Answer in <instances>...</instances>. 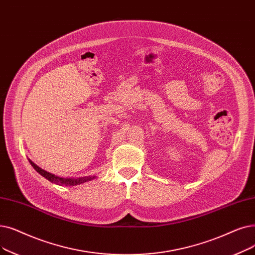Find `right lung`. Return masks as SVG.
I'll return each mask as SVG.
<instances>
[{
    "label": "right lung",
    "mask_w": 255,
    "mask_h": 255,
    "mask_svg": "<svg viewBox=\"0 0 255 255\" xmlns=\"http://www.w3.org/2000/svg\"><path fill=\"white\" fill-rule=\"evenodd\" d=\"M29 161H30L32 167L35 169V171H37V173H39L42 177H45V178L48 179L49 181L54 182V183H57V184L70 185V186L72 185V186H74V185H78V184L84 183L86 181H90V180L95 178V176L94 177H90V176H88V177H81V178H62V177L55 176L54 174H51V173H49V172H47L45 170L40 169L39 167H37V165L34 162H32L31 160H29Z\"/></svg>",
    "instance_id": "add662e5"
}]
</instances>
